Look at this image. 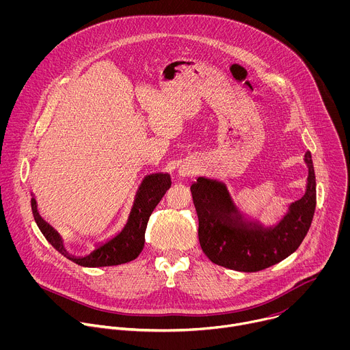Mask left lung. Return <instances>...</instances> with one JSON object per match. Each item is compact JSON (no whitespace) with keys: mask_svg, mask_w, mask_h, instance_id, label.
Returning a JSON list of instances; mask_svg holds the SVG:
<instances>
[{"mask_svg":"<svg viewBox=\"0 0 350 350\" xmlns=\"http://www.w3.org/2000/svg\"><path fill=\"white\" fill-rule=\"evenodd\" d=\"M304 161L309 170L305 195L289 204L275 224H265L245 215L224 183L206 177L192 183L199 243L211 262L235 271L255 273L296 251L316 211V174L309 151Z\"/></svg>","mask_w":350,"mask_h":350,"instance_id":"8db88e82","label":"left lung"}]
</instances>
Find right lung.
I'll return each mask as SVG.
<instances>
[{
  "mask_svg": "<svg viewBox=\"0 0 350 350\" xmlns=\"http://www.w3.org/2000/svg\"><path fill=\"white\" fill-rule=\"evenodd\" d=\"M170 185L172 181L169 173L159 172L146 174L138 185L133 206L123 228L113 237L103 242H96L92 251L84 256H75L68 252L62 235L40 216L37 201L33 193L31 211L34 220L46 241L69 260L83 267L118 266L134 260L141 254L149 216H151L157 205L161 202V199L170 188Z\"/></svg>",
  "mask_w": 350,
  "mask_h": 350,
  "instance_id": "obj_1",
  "label": "right lung"
}]
</instances>
